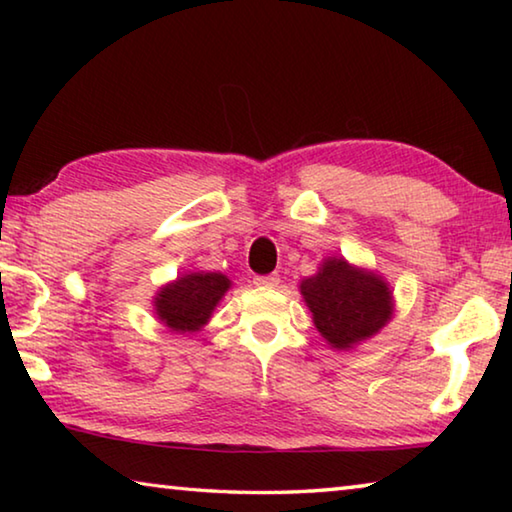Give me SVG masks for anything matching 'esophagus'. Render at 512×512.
Returning a JSON list of instances; mask_svg holds the SVG:
<instances>
[{
  "mask_svg": "<svg viewBox=\"0 0 512 512\" xmlns=\"http://www.w3.org/2000/svg\"><path fill=\"white\" fill-rule=\"evenodd\" d=\"M255 284L257 287H277L280 284V275L271 273V275H255Z\"/></svg>",
  "mask_w": 512,
  "mask_h": 512,
  "instance_id": "34e87169",
  "label": "esophagus"
}]
</instances>
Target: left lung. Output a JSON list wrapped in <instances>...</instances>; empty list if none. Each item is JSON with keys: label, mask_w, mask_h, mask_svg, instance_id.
Instances as JSON below:
<instances>
[{"label": "left lung", "mask_w": 512, "mask_h": 512, "mask_svg": "<svg viewBox=\"0 0 512 512\" xmlns=\"http://www.w3.org/2000/svg\"><path fill=\"white\" fill-rule=\"evenodd\" d=\"M300 293L320 336L336 350L372 339L393 316L388 284L343 257H327L316 275L300 282Z\"/></svg>", "instance_id": "left-lung-1"}]
</instances>
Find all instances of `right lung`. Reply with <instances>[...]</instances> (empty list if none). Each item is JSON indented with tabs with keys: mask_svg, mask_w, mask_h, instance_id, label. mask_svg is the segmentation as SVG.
Here are the masks:
<instances>
[{
	"mask_svg": "<svg viewBox=\"0 0 512 512\" xmlns=\"http://www.w3.org/2000/svg\"><path fill=\"white\" fill-rule=\"evenodd\" d=\"M228 289L230 280L223 273H187L155 293V314L171 332H198L212 318V311Z\"/></svg>",
	"mask_w": 512,
	"mask_h": 512,
	"instance_id": "obj_1",
	"label": "right lung"
}]
</instances>
